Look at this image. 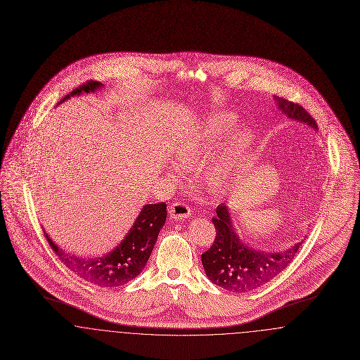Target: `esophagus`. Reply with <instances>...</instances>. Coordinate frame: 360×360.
Segmentation results:
<instances>
[{
    "label": "esophagus",
    "mask_w": 360,
    "mask_h": 360,
    "mask_svg": "<svg viewBox=\"0 0 360 360\" xmlns=\"http://www.w3.org/2000/svg\"><path fill=\"white\" fill-rule=\"evenodd\" d=\"M169 213L172 220H182V219H188L191 216V210L185 202H174L170 206Z\"/></svg>",
    "instance_id": "34e87169"
}]
</instances>
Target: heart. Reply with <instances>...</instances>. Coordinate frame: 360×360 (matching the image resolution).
Wrapping results in <instances>:
<instances>
[{
	"mask_svg": "<svg viewBox=\"0 0 360 360\" xmlns=\"http://www.w3.org/2000/svg\"><path fill=\"white\" fill-rule=\"evenodd\" d=\"M238 120L229 115H213L200 125L188 129V132L175 141L172 155L175 160L185 169L201 165L206 156L217 153L226 140L233 135ZM247 136H240L231 146V156L210 165L204 172L206 186L213 193H220L228 186L236 170L238 162L245 148ZM174 174L175 167H169Z\"/></svg>",
	"mask_w": 360,
	"mask_h": 360,
	"instance_id": "obj_1",
	"label": "heart"
}]
</instances>
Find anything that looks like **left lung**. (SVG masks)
<instances>
[{"label":"left lung","instance_id":"obj_1","mask_svg":"<svg viewBox=\"0 0 360 360\" xmlns=\"http://www.w3.org/2000/svg\"><path fill=\"white\" fill-rule=\"evenodd\" d=\"M275 101L286 117L317 131L316 121L302 106L281 97H275ZM216 213L217 216L212 219L216 228V239L201 255V260L207 278L225 290L247 292L270 282L290 264L305 240H300L290 248L278 252L255 250L240 239L229 206L225 202L220 204Z\"/></svg>","mask_w":360,"mask_h":360}]
</instances>
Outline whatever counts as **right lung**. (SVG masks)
I'll list each match as a JSON object with an SVG mask.
<instances>
[{"label": "right lung", "instance_id": "add662e5", "mask_svg": "<svg viewBox=\"0 0 360 360\" xmlns=\"http://www.w3.org/2000/svg\"><path fill=\"white\" fill-rule=\"evenodd\" d=\"M103 86L97 81H89L72 90L59 103H65L70 97L81 96L82 93H94ZM166 217L167 210L165 202L143 206L135 223L120 244L106 255L94 259L75 257L59 248L46 231L44 236L62 263L74 274L100 288H119L135 279L143 271L151 257L158 235L166 223Z\"/></svg>", "mask_w": 360, "mask_h": 360}]
</instances>
